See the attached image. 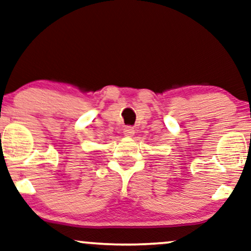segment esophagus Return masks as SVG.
<instances>
[{
	"instance_id": "obj_1",
	"label": "esophagus",
	"mask_w": 251,
	"mask_h": 251,
	"mask_svg": "<svg viewBox=\"0 0 251 251\" xmlns=\"http://www.w3.org/2000/svg\"><path fill=\"white\" fill-rule=\"evenodd\" d=\"M124 134L126 136H133L135 133V129L132 127V126H126V127H124Z\"/></svg>"
}]
</instances>
